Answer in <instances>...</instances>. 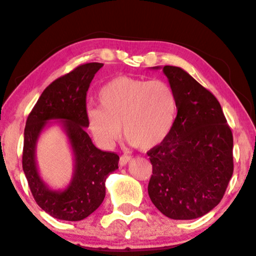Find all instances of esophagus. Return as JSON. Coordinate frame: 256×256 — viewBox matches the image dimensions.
<instances>
[{"mask_svg":"<svg viewBox=\"0 0 256 256\" xmlns=\"http://www.w3.org/2000/svg\"><path fill=\"white\" fill-rule=\"evenodd\" d=\"M130 161H131V158H130V156H128V155H122L120 158V168L125 166Z\"/></svg>","mask_w":256,"mask_h":256,"instance_id":"1","label":"esophagus"}]
</instances>
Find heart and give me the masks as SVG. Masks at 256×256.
<instances>
[{"mask_svg":"<svg viewBox=\"0 0 256 256\" xmlns=\"http://www.w3.org/2000/svg\"><path fill=\"white\" fill-rule=\"evenodd\" d=\"M100 106L86 110L92 136L101 146L110 147L124 136L141 150L162 144L174 126L177 114L176 93L163 80H142L120 76L101 87Z\"/></svg>","mask_w":256,"mask_h":256,"instance_id":"obj_1","label":"heart"}]
</instances>
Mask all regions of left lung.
Listing matches in <instances>:
<instances>
[{
	"instance_id": "obj_1",
	"label": "left lung",
	"mask_w": 256,
	"mask_h": 256,
	"mask_svg": "<svg viewBox=\"0 0 256 256\" xmlns=\"http://www.w3.org/2000/svg\"><path fill=\"white\" fill-rule=\"evenodd\" d=\"M162 68L176 93L177 117L169 136L147 152L152 166L148 194L163 215L194 220L226 193L234 174V136L214 95L178 66Z\"/></svg>"
}]
</instances>
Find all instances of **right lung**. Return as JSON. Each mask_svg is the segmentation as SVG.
I'll return each mask as SVG.
<instances>
[{
  "label": "right lung",
  "instance_id": "right-lung-1",
  "mask_svg": "<svg viewBox=\"0 0 256 256\" xmlns=\"http://www.w3.org/2000/svg\"><path fill=\"white\" fill-rule=\"evenodd\" d=\"M102 63H87L52 82L28 117L24 131L22 170L34 200L57 220L77 222L100 207L106 196V179L118 169L120 156L94 146L86 133V93ZM60 126L74 158V172L63 189H52L40 177L36 144L50 126Z\"/></svg>",
  "mask_w": 256,
  "mask_h": 256
}]
</instances>
